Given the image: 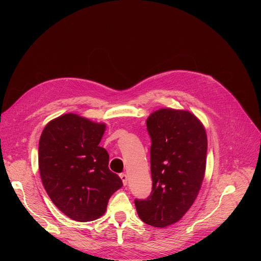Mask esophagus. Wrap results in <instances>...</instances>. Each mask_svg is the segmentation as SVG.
<instances>
[{"mask_svg": "<svg viewBox=\"0 0 261 261\" xmlns=\"http://www.w3.org/2000/svg\"><path fill=\"white\" fill-rule=\"evenodd\" d=\"M120 176H121V178H122V180H123V184L124 185H127V175L125 174V173H122V174H120Z\"/></svg>", "mask_w": 261, "mask_h": 261, "instance_id": "esophagus-1", "label": "esophagus"}]
</instances>
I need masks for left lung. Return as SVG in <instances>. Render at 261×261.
Wrapping results in <instances>:
<instances>
[{"mask_svg": "<svg viewBox=\"0 0 261 261\" xmlns=\"http://www.w3.org/2000/svg\"><path fill=\"white\" fill-rule=\"evenodd\" d=\"M147 129L152 191L147 199H135V206L145 223L165 227L183 218L199 193L206 171V129L191 112L168 108L149 115Z\"/></svg>", "mask_w": 261, "mask_h": 261, "instance_id": "8db88e82", "label": "left lung"}]
</instances>
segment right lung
I'll return each instance as SVG.
<instances>
[{"instance_id":"add662e5","label":"right lung","mask_w":261,"mask_h":261,"mask_svg":"<svg viewBox=\"0 0 261 261\" xmlns=\"http://www.w3.org/2000/svg\"><path fill=\"white\" fill-rule=\"evenodd\" d=\"M106 124L67 113L45 125L39 140V171L53 203L68 218L88 222L107 210L123 186L99 146Z\"/></svg>"}]
</instances>
